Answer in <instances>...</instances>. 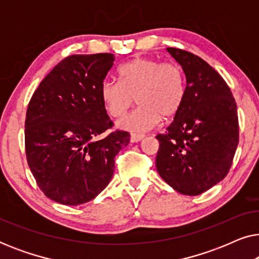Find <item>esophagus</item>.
Returning <instances> with one entry per match:
<instances>
[{
    "instance_id": "esophagus-1",
    "label": "esophagus",
    "mask_w": 259,
    "mask_h": 259,
    "mask_svg": "<svg viewBox=\"0 0 259 259\" xmlns=\"http://www.w3.org/2000/svg\"><path fill=\"white\" fill-rule=\"evenodd\" d=\"M144 138H145L144 134H139V133L131 134V141H132V143H138V141H141Z\"/></svg>"
}]
</instances>
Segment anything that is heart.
I'll return each mask as SVG.
<instances>
[{"instance_id": "1", "label": "heart", "mask_w": 259, "mask_h": 259, "mask_svg": "<svg viewBox=\"0 0 259 259\" xmlns=\"http://www.w3.org/2000/svg\"><path fill=\"white\" fill-rule=\"evenodd\" d=\"M119 82L106 80L100 98L112 118H121L134 104L139 107L119 121L130 131H147L160 119H171L182 108L186 97V75L177 62H161L150 58H136L118 70Z\"/></svg>"}]
</instances>
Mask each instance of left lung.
<instances>
[{
    "instance_id": "left-lung-1",
    "label": "left lung",
    "mask_w": 259,
    "mask_h": 259,
    "mask_svg": "<svg viewBox=\"0 0 259 259\" xmlns=\"http://www.w3.org/2000/svg\"><path fill=\"white\" fill-rule=\"evenodd\" d=\"M167 52L183 67L186 97L164 134H158V173L179 193L198 196L224 179L239 140L235 98L206 61L179 48Z\"/></svg>"
}]
</instances>
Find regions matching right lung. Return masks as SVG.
Listing matches in <instances>:
<instances>
[{
  "mask_svg": "<svg viewBox=\"0 0 259 259\" xmlns=\"http://www.w3.org/2000/svg\"><path fill=\"white\" fill-rule=\"evenodd\" d=\"M114 55H70L41 81L27 108L28 166L40 190L63 205L94 199L111 182L114 158L130 133L112 128L100 88Z\"/></svg>",
  "mask_w": 259,
  "mask_h": 259,
  "instance_id": "right-lung-1",
  "label": "right lung"
}]
</instances>
